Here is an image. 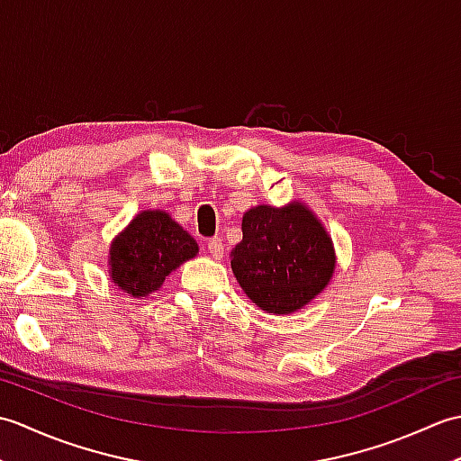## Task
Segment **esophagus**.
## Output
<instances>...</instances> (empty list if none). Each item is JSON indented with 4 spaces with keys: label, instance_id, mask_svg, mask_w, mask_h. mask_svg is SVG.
<instances>
[{
    "label": "esophagus",
    "instance_id": "34e87169",
    "mask_svg": "<svg viewBox=\"0 0 461 461\" xmlns=\"http://www.w3.org/2000/svg\"><path fill=\"white\" fill-rule=\"evenodd\" d=\"M205 248H208V253L213 259H220L223 256V243L220 238H212L205 241Z\"/></svg>",
    "mask_w": 461,
    "mask_h": 461
}]
</instances>
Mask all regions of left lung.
I'll return each mask as SVG.
<instances>
[{"label":"left lung","mask_w":461,"mask_h":461,"mask_svg":"<svg viewBox=\"0 0 461 461\" xmlns=\"http://www.w3.org/2000/svg\"><path fill=\"white\" fill-rule=\"evenodd\" d=\"M243 240L231 269L246 295L276 315L305 307L327 287L335 269L332 241L305 205H258L241 221Z\"/></svg>","instance_id":"left-lung-1"}]
</instances>
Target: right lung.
I'll return each mask as SVG.
<instances>
[{"mask_svg": "<svg viewBox=\"0 0 461 461\" xmlns=\"http://www.w3.org/2000/svg\"><path fill=\"white\" fill-rule=\"evenodd\" d=\"M195 253L198 243L168 213L142 212L113 241L111 276L132 297H144Z\"/></svg>", "mask_w": 461, "mask_h": 461, "instance_id": "obj_1", "label": "right lung"}]
</instances>
